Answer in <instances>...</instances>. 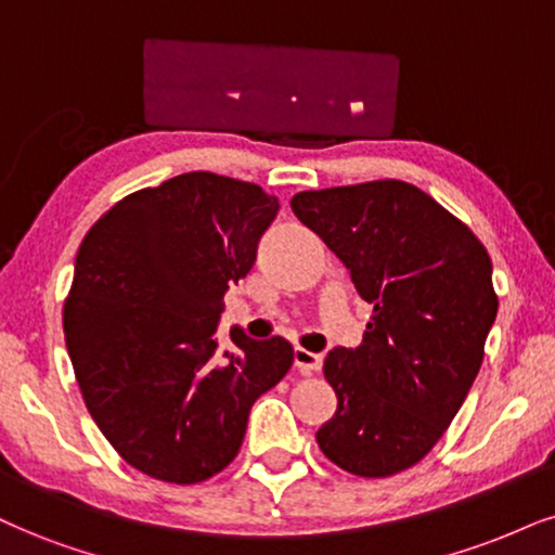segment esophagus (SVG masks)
<instances>
[{
	"label": "esophagus",
	"mask_w": 555,
	"mask_h": 555,
	"mask_svg": "<svg viewBox=\"0 0 555 555\" xmlns=\"http://www.w3.org/2000/svg\"><path fill=\"white\" fill-rule=\"evenodd\" d=\"M293 365H296L304 375H309V373L321 371V365H324V358H321V354H317V352L304 350V347H296V350H293Z\"/></svg>",
	"instance_id": "1"
}]
</instances>
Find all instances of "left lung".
<instances>
[{"mask_svg": "<svg viewBox=\"0 0 555 555\" xmlns=\"http://www.w3.org/2000/svg\"><path fill=\"white\" fill-rule=\"evenodd\" d=\"M291 208L373 306L362 345L324 360L337 412L317 433L321 453L362 478L412 468L455 420L483 362L499 309L487 246L401 180L306 190Z\"/></svg>", "mask_w": 555, "mask_h": 555, "instance_id": "8db88e82", "label": "left lung"}]
</instances>
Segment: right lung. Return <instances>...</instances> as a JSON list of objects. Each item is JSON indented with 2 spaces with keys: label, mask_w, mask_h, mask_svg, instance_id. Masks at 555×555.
<instances>
[{
  "label": "right lung",
  "mask_w": 555,
  "mask_h": 555,
  "mask_svg": "<svg viewBox=\"0 0 555 555\" xmlns=\"http://www.w3.org/2000/svg\"><path fill=\"white\" fill-rule=\"evenodd\" d=\"M259 184L188 172L122 197L87 231L64 304L79 391L128 466L167 483L221 474L251 403L293 365L283 337L234 350L216 337L223 296L278 216Z\"/></svg>",
  "instance_id": "right-lung-1"
}]
</instances>
